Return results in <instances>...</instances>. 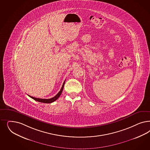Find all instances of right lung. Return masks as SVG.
Returning a JSON list of instances; mask_svg holds the SVG:
<instances>
[{"mask_svg":"<svg viewBox=\"0 0 150 150\" xmlns=\"http://www.w3.org/2000/svg\"><path fill=\"white\" fill-rule=\"evenodd\" d=\"M64 82H65V81L64 82H63V85H62V87L61 88L60 91L58 92V93L54 96V97L52 98H50V99H41V98H35V97H31L30 96H29V97L30 98H31L32 99H34L35 100H36L38 102H41V103H51L52 102H54L55 100H56L59 97V96H61L62 91H63V87H64Z\"/></svg>","mask_w":150,"mask_h":150,"instance_id":"add662e5","label":"right lung"}]
</instances>
